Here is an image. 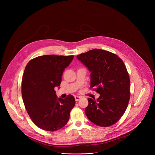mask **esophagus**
Here are the masks:
<instances>
[{
	"label": "esophagus",
	"mask_w": 155,
	"mask_h": 155,
	"mask_svg": "<svg viewBox=\"0 0 155 155\" xmlns=\"http://www.w3.org/2000/svg\"><path fill=\"white\" fill-rule=\"evenodd\" d=\"M81 98V96H75V99L76 101H78Z\"/></svg>",
	"instance_id": "1"
}]
</instances>
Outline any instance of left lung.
Here are the masks:
<instances>
[{
	"mask_svg": "<svg viewBox=\"0 0 155 155\" xmlns=\"http://www.w3.org/2000/svg\"><path fill=\"white\" fill-rule=\"evenodd\" d=\"M91 74L90 88L100 94L88 98L85 114L94 124L108 127L123 115L130 99V79L126 65L116 54L94 49L77 56Z\"/></svg>",
	"mask_w": 155,
	"mask_h": 155,
	"instance_id": "left-lung-1",
	"label": "left lung"
}]
</instances>
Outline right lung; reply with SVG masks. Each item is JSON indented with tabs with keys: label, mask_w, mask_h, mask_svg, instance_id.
<instances>
[{
	"label": "right lung",
	"mask_w": 155,
	"mask_h": 155,
	"mask_svg": "<svg viewBox=\"0 0 155 155\" xmlns=\"http://www.w3.org/2000/svg\"><path fill=\"white\" fill-rule=\"evenodd\" d=\"M73 59V55H44L31 59L26 66L22 97L31 120L41 129L57 130L69 120L75 98L69 94L65 99H58L54 87L60 85L63 71Z\"/></svg>",
	"instance_id": "add662e5"
}]
</instances>
